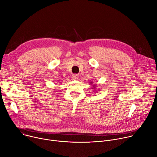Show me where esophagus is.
<instances>
[{"label":"esophagus","instance_id":"obj_1","mask_svg":"<svg viewBox=\"0 0 157 157\" xmlns=\"http://www.w3.org/2000/svg\"><path fill=\"white\" fill-rule=\"evenodd\" d=\"M72 78H73V79H74V80H78V78H79V76H78V75H77V74L73 75H72Z\"/></svg>","mask_w":157,"mask_h":157}]
</instances>
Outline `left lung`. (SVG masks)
I'll return each instance as SVG.
<instances>
[{"instance_id":"obj_1","label":"left lung","mask_w":157,"mask_h":157,"mask_svg":"<svg viewBox=\"0 0 157 157\" xmlns=\"http://www.w3.org/2000/svg\"><path fill=\"white\" fill-rule=\"evenodd\" d=\"M91 84H93L91 83ZM96 87L94 85H93V89H96Z\"/></svg>"}]
</instances>
